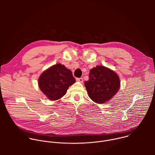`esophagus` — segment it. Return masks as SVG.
Wrapping results in <instances>:
<instances>
[{
    "mask_svg": "<svg viewBox=\"0 0 155 155\" xmlns=\"http://www.w3.org/2000/svg\"><path fill=\"white\" fill-rule=\"evenodd\" d=\"M76 80L78 82H80V83H83V80L82 78H77Z\"/></svg>",
    "mask_w": 155,
    "mask_h": 155,
    "instance_id": "1",
    "label": "esophagus"
}]
</instances>
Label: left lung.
Listing matches in <instances>:
<instances>
[{
	"mask_svg": "<svg viewBox=\"0 0 155 155\" xmlns=\"http://www.w3.org/2000/svg\"><path fill=\"white\" fill-rule=\"evenodd\" d=\"M84 86L93 101L105 104L119 91L120 80L115 71L104 65H97L90 70L89 80L84 82Z\"/></svg>",
	"mask_w": 155,
	"mask_h": 155,
	"instance_id": "8db88e82",
	"label": "left lung"
}]
</instances>
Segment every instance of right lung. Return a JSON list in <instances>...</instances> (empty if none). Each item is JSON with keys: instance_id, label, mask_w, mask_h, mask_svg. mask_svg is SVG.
Returning <instances> with one entry per match:
<instances>
[{"instance_id": "right-lung-1", "label": "right lung", "mask_w": 155, "mask_h": 155, "mask_svg": "<svg viewBox=\"0 0 155 155\" xmlns=\"http://www.w3.org/2000/svg\"><path fill=\"white\" fill-rule=\"evenodd\" d=\"M75 82L72 71L61 64H56L43 71L38 80L40 90L50 101L63 97Z\"/></svg>"}]
</instances>
